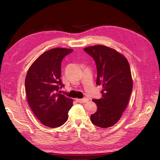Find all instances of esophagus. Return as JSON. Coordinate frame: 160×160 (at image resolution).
Instances as JSON below:
<instances>
[{
    "instance_id": "34e87169",
    "label": "esophagus",
    "mask_w": 160,
    "mask_h": 160,
    "mask_svg": "<svg viewBox=\"0 0 160 160\" xmlns=\"http://www.w3.org/2000/svg\"><path fill=\"white\" fill-rule=\"evenodd\" d=\"M88 98H84L82 99H76V101L77 102H79V103H85L88 102Z\"/></svg>"
}]
</instances>
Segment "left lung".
I'll return each instance as SVG.
<instances>
[{"instance_id":"left-lung-1","label":"left lung","mask_w":160,"mask_h":160,"mask_svg":"<svg viewBox=\"0 0 160 160\" xmlns=\"http://www.w3.org/2000/svg\"><path fill=\"white\" fill-rule=\"evenodd\" d=\"M94 60L96 85H102V98L92 99L97 111L91 115L92 123L102 128L112 126L126 108L132 90L131 71L126 58L116 50L104 45L83 49Z\"/></svg>"}]
</instances>
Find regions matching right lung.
Here are the masks:
<instances>
[{"label":"right lung","instance_id":"1","mask_svg":"<svg viewBox=\"0 0 160 160\" xmlns=\"http://www.w3.org/2000/svg\"><path fill=\"white\" fill-rule=\"evenodd\" d=\"M72 51L59 48L47 51L33 62L27 72V100L34 115L45 126L60 127L68 118L72 100L58 92L64 87L60 79L61 62Z\"/></svg>","mask_w":160,"mask_h":160}]
</instances>
